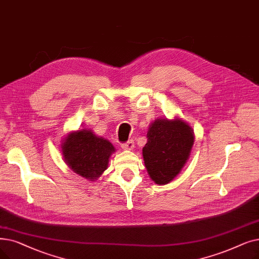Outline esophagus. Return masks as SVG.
Masks as SVG:
<instances>
[{
	"instance_id": "34e87169",
	"label": "esophagus",
	"mask_w": 259,
	"mask_h": 259,
	"mask_svg": "<svg viewBox=\"0 0 259 259\" xmlns=\"http://www.w3.org/2000/svg\"><path fill=\"white\" fill-rule=\"evenodd\" d=\"M134 146H136V145H134V141L130 140V141H128L125 144H121V148L123 150H133L134 149Z\"/></svg>"
}]
</instances>
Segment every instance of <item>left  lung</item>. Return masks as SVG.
Listing matches in <instances>:
<instances>
[{
  "instance_id": "1",
  "label": "left lung",
  "mask_w": 259,
  "mask_h": 259,
  "mask_svg": "<svg viewBox=\"0 0 259 259\" xmlns=\"http://www.w3.org/2000/svg\"><path fill=\"white\" fill-rule=\"evenodd\" d=\"M194 142L193 128L181 118H156L150 123L143 159L155 184L170 183L181 172L189 159Z\"/></svg>"
}]
</instances>
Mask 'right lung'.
<instances>
[{
	"instance_id": "right-lung-1",
	"label": "right lung",
	"mask_w": 259,
	"mask_h": 259,
	"mask_svg": "<svg viewBox=\"0 0 259 259\" xmlns=\"http://www.w3.org/2000/svg\"><path fill=\"white\" fill-rule=\"evenodd\" d=\"M64 162L71 169L89 181L96 180L108 168L114 146L91 129H79L66 134L61 143Z\"/></svg>"
}]
</instances>
